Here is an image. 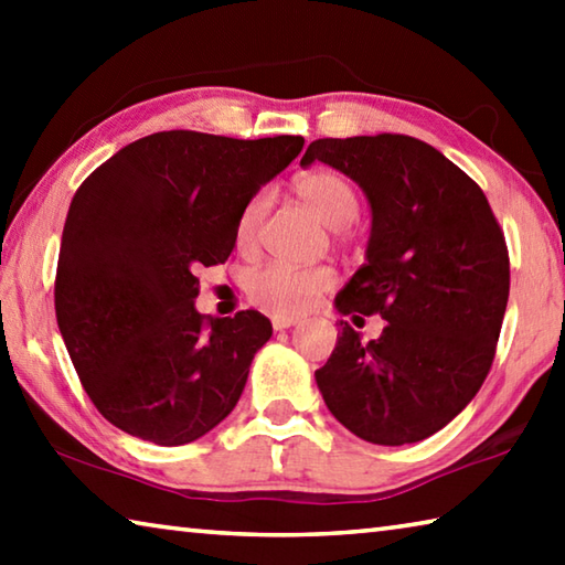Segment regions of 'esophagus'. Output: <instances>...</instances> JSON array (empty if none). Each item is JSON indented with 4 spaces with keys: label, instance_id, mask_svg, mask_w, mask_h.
<instances>
[{
    "label": "esophagus",
    "instance_id": "obj_1",
    "mask_svg": "<svg viewBox=\"0 0 565 565\" xmlns=\"http://www.w3.org/2000/svg\"><path fill=\"white\" fill-rule=\"evenodd\" d=\"M271 323H274V329H276V331H284V329H291V327H296V323H299V321H296V319H289V317H274V319H271Z\"/></svg>",
    "mask_w": 565,
    "mask_h": 565
}]
</instances>
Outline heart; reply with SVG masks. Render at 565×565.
<instances>
[{
    "label": "heart",
    "mask_w": 565,
    "mask_h": 565,
    "mask_svg": "<svg viewBox=\"0 0 565 565\" xmlns=\"http://www.w3.org/2000/svg\"><path fill=\"white\" fill-rule=\"evenodd\" d=\"M296 194L301 202L311 209V214L319 218L323 226L343 228L359 216L361 196L349 177L339 174L333 169H311L303 171L294 181ZM269 209V196L266 191L254 194L244 204L242 214L236 218L234 238L242 252H252L259 228ZM331 286V274L321 266H294L286 262H269L259 269L248 274L246 291L248 299L264 306L281 317H296L311 309L313 301Z\"/></svg>",
    "instance_id": "b5f03b06"
}]
</instances>
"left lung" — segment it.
Returning <instances> with one entry per match:
<instances>
[{"mask_svg":"<svg viewBox=\"0 0 565 565\" xmlns=\"http://www.w3.org/2000/svg\"><path fill=\"white\" fill-rule=\"evenodd\" d=\"M311 161L356 181L371 206L366 262L333 306L388 321L374 341L341 321L317 386L363 441H424L489 376L511 284L501 226L476 181L414 137L317 139L301 167Z\"/></svg>","mask_w":565,"mask_h":565,"instance_id":"1","label":"left lung"}]
</instances>
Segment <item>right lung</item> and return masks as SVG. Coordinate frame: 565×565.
I'll list each match as a JSON object with an SVG mask.
<instances>
[{
	"label": "right lung",
	"mask_w": 565,
	"mask_h": 565,
	"mask_svg": "<svg viewBox=\"0 0 565 565\" xmlns=\"http://www.w3.org/2000/svg\"><path fill=\"white\" fill-rule=\"evenodd\" d=\"M303 149V137L159 131L119 149L76 189L54 309L84 391L124 434L184 446L232 414L259 311L204 319L196 271L224 264L244 204Z\"/></svg>",
	"instance_id": "add662e5"
}]
</instances>
